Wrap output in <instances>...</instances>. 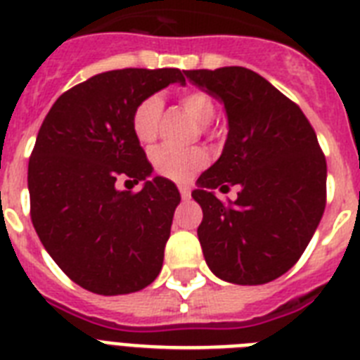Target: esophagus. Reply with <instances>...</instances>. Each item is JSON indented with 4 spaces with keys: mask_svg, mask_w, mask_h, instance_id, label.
<instances>
[{
    "mask_svg": "<svg viewBox=\"0 0 360 360\" xmlns=\"http://www.w3.org/2000/svg\"><path fill=\"white\" fill-rule=\"evenodd\" d=\"M179 192L183 200H191V186L188 185H179Z\"/></svg>",
    "mask_w": 360,
    "mask_h": 360,
    "instance_id": "34e87169",
    "label": "esophagus"
}]
</instances>
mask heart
Masks as SVG:
<instances>
[{"label": "heart", "instance_id": "heart-1", "mask_svg": "<svg viewBox=\"0 0 360 360\" xmlns=\"http://www.w3.org/2000/svg\"><path fill=\"white\" fill-rule=\"evenodd\" d=\"M181 104L200 124H209L214 117L213 98L203 91H188L181 97ZM162 101L157 95L143 98L132 114V130L141 143H151L160 129ZM153 164L160 175L174 181H186L198 169L207 164V153L203 149H179L162 146L153 153Z\"/></svg>", "mask_w": 360, "mask_h": 360}]
</instances>
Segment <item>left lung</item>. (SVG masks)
Segmentation results:
<instances>
[{"label":"left lung","instance_id":"left-lung-1","mask_svg":"<svg viewBox=\"0 0 360 360\" xmlns=\"http://www.w3.org/2000/svg\"><path fill=\"white\" fill-rule=\"evenodd\" d=\"M186 78L224 104L228 136L192 198L203 220L198 239L220 280L259 285L288 273L325 211L327 162L301 108L245 67L188 70ZM240 186L222 204L214 188Z\"/></svg>","mask_w":360,"mask_h":360}]
</instances>
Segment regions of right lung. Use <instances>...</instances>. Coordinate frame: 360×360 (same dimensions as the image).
I'll return each mask as SVG.
<instances>
[{
  "instance_id": "1",
  "label": "right lung",
  "mask_w": 360,
  "mask_h": 360,
  "mask_svg": "<svg viewBox=\"0 0 360 360\" xmlns=\"http://www.w3.org/2000/svg\"><path fill=\"white\" fill-rule=\"evenodd\" d=\"M179 69L108 70L53 103L27 166L31 222L42 246L72 282L98 295L143 290L162 269L164 246L181 194L153 175L132 114ZM120 176L144 181L136 195Z\"/></svg>"
}]
</instances>
